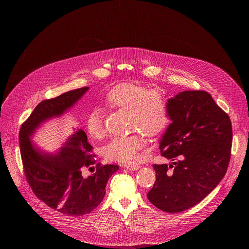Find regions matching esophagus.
Listing matches in <instances>:
<instances>
[{"mask_svg":"<svg viewBox=\"0 0 249 249\" xmlns=\"http://www.w3.org/2000/svg\"><path fill=\"white\" fill-rule=\"evenodd\" d=\"M122 166L129 170H137L141 167L139 164H122Z\"/></svg>","mask_w":249,"mask_h":249,"instance_id":"obj_1","label":"esophagus"}]
</instances>
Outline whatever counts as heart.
I'll return each mask as SVG.
<instances>
[{"mask_svg": "<svg viewBox=\"0 0 249 249\" xmlns=\"http://www.w3.org/2000/svg\"><path fill=\"white\" fill-rule=\"evenodd\" d=\"M104 103L110 108L129 112L131 131H140L148 137L162 134L169 125L168 101L160 90L133 83L113 87L104 97ZM86 128L90 137L100 140L106 134L103 113L93 109L87 117ZM146 145L141 134L115 137L103 149L106 160L130 163Z\"/></svg>", "mask_w": 249, "mask_h": 249, "instance_id": "obj_1", "label": "heart"}]
</instances>
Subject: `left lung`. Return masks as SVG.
I'll list each match as a JSON object with an SVG mask.
<instances>
[{
    "label": "left lung",
    "instance_id": "obj_1",
    "mask_svg": "<svg viewBox=\"0 0 249 249\" xmlns=\"http://www.w3.org/2000/svg\"><path fill=\"white\" fill-rule=\"evenodd\" d=\"M172 123L160 141L168 164H154L156 182L147 194L167 213L202 201L225 176L231 154L230 116L204 90H186L168 99Z\"/></svg>",
    "mask_w": 249,
    "mask_h": 249
}]
</instances>
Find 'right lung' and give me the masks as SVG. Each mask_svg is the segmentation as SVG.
Wrapping results in <instances>:
<instances>
[{
	"label": "right lung",
	"instance_id": "right-lung-1",
	"mask_svg": "<svg viewBox=\"0 0 249 249\" xmlns=\"http://www.w3.org/2000/svg\"><path fill=\"white\" fill-rule=\"evenodd\" d=\"M88 89H77L41 101L21 124L18 137L24 175L33 193L51 209L73 217L89 214L101 203L109 177L119 166L97 163L94 173L84 176L83 169L92 168L96 161L82 129H74L55 155L33 146L30 137L41 123L73 106Z\"/></svg>",
	"mask_w": 249,
	"mask_h": 249
}]
</instances>
